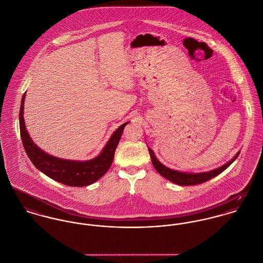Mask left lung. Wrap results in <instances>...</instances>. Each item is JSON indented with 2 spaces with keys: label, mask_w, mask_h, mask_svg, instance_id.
Here are the masks:
<instances>
[{
  "label": "left lung",
  "mask_w": 263,
  "mask_h": 263,
  "mask_svg": "<svg viewBox=\"0 0 263 263\" xmlns=\"http://www.w3.org/2000/svg\"><path fill=\"white\" fill-rule=\"evenodd\" d=\"M148 150H149V154H150V157H151L152 164L155 167V170L157 171V173L159 175H162L164 178L168 179L170 181L174 182L175 184H178V185H195V184H200V183H203L204 181L210 180L211 178L220 175L226 168H228L229 165L232 164V162L235 161V159L238 157V155L240 153V151L237 152L236 155L230 161H228L227 163H225L224 165H222L218 168H215V170L210 171V172H204V173L191 174V173H183V172H178V171L168 168L167 166L162 164L156 158V156H155V154H154V152L152 151L151 148L148 147Z\"/></svg>",
  "instance_id": "obj_1"
}]
</instances>
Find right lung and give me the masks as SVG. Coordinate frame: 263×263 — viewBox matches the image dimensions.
Masks as SVG:
<instances>
[{"label": "right lung", "instance_id": "obj_1", "mask_svg": "<svg viewBox=\"0 0 263 263\" xmlns=\"http://www.w3.org/2000/svg\"><path fill=\"white\" fill-rule=\"evenodd\" d=\"M25 95L26 92L23 95L19 113L21 139L30 160L38 171L60 183L69 186L89 185L108 172L113 162L115 150L121 139L123 130L129 122L122 124L112 134L111 138L97 157L86 161L62 159L46 153L30 138L23 116Z\"/></svg>", "mask_w": 263, "mask_h": 263}]
</instances>
